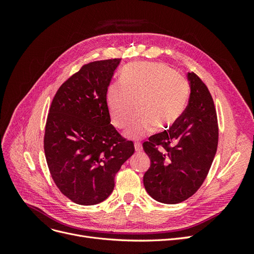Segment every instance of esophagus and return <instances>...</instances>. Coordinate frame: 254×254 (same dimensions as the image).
Masks as SVG:
<instances>
[{"label":"esophagus","mask_w":254,"mask_h":254,"mask_svg":"<svg viewBox=\"0 0 254 254\" xmlns=\"http://www.w3.org/2000/svg\"><path fill=\"white\" fill-rule=\"evenodd\" d=\"M134 149L136 152L142 151V145L140 143H134Z\"/></svg>","instance_id":"esophagus-1"}]
</instances>
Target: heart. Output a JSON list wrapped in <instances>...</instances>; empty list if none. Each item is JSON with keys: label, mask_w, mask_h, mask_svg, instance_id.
I'll return each mask as SVG.
<instances>
[{"label": "heart", "mask_w": 254, "mask_h": 254, "mask_svg": "<svg viewBox=\"0 0 254 254\" xmlns=\"http://www.w3.org/2000/svg\"><path fill=\"white\" fill-rule=\"evenodd\" d=\"M106 98L118 128H125L135 110L140 112L127 131L129 137L140 139L155 127L163 131L177 124L188 104L189 83L166 64L137 63L124 68L121 81L108 87Z\"/></svg>", "instance_id": "heart-1"}]
</instances>
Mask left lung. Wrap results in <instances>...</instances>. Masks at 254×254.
Listing matches in <instances>:
<instances>
[{
    "mask_svg": "<svg viewBox=\"0 0 254 254\" xmlns=\"http://www.w3.org/2000/svg\"><path fill=\"white\" fill-rule=\"evenodd\" d=\"M190 94L182 117L168 130L143 143L150 167L143 182L155 200L175 204L201 187L217 150L218 125L212 95L195 73H188Z\"/></svg>",
    "mask_w": 254,
    "mask_h": 254,
    "instance_id": "8db88e82",
    "label": "left lung"
}]
</instances>
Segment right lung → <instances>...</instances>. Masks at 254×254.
<instances>
[{"mask_svg":"<svg viewBox=\"0 0 254 254\" xmlns=\"http://www.w3.org/2000/svg\"><path fill=\"white\" fill-rule=\"evenodd\" d=\"M121 59L84 64L58 89L44 133L52 178L73 202L93 205L108 198L114 177L133 155L132 141L110 124L107 90Z\"/></svg>","mask_w":254,"mask_h":254,"instance_id":"1","label":"right lung"}]
</instances>
